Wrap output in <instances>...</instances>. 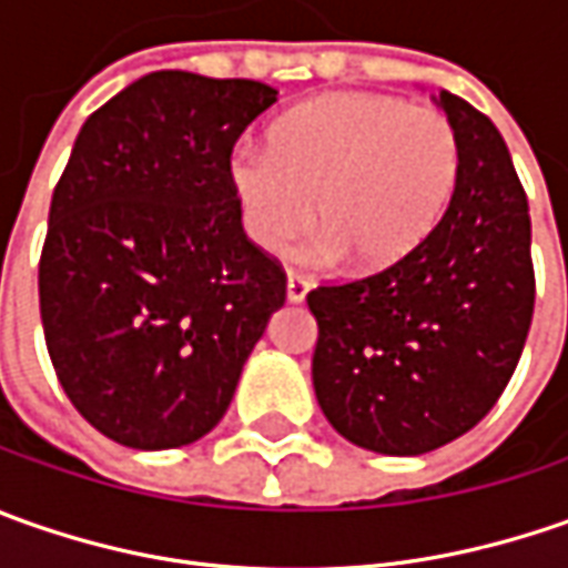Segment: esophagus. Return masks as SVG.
<instances>
[{"mask_svg": "<svg viewBox=\"0 0 568 568\" xmlns=\"http://www.w3.org/2000/svg\"><path fill=\"white\" fill-rule=\"evenodd\" d=\"M310 287H313V281H310L306 274H300V272L287 274V300H291V303H300V300H306Z\"/></svg>", "mask_w": 568, "mask_h": 568, "instance_id": "esophagus-1", "label": "esophagus"}]
</instances>
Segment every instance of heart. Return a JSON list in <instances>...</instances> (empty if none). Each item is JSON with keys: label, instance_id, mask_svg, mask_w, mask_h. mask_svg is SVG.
I'll list each match as a JSON object with an SVG mask.
<instances>
[{"label": "heart", "instance_id": "heart-1", "mask_svg": "<svg viewBox=\"0 0 568 568\" xmlns=\"http://www.w3.org/2000/svg\"><path fill=\"white\" fill-rule=\"evenodd\" d=\"M227 176L258 246L281 250L316 214L313 258L351 255L361 268H385L443 224L462 142L436 106L341 91L281 116L268 148H236Z\"/></svg>", "mask_w": 568, "mask_h": 568}]
</instances>
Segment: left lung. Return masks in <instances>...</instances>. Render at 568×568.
Instances as JSON below:
<instances>
[{
	"instance_id": "left-lung-1",
	"label": "left lung",
	"mask_w": 568,
	"mask_h": 568,
	"mask_svg": "<svg viewBox=\"0 0 568 568\" xmlns=\"http://www.w3.org/2000/svg\"><path fill=\"white\" fill-rule=\"evenodd\" d=\"M462 142L443 224L402 262L318 284L313 385L354 446L424 455L465 436L513 379L535 316L528 195L490 116L439 91Z\"/></svg>"
}]
</instances>
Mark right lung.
<instances>
[{"label":"right lung","instance_id":"obj_1","mask_svg":"<svg viewBox=\"0 0 568 568\" xmlns=\"http://www.w3.org/2000/svg\"><path fill=\"white\" fill-rule=\"evenodd\" d=\"M277 100L250 78L151 72L94 110L50 202L40 318L55 379L129 448L214 429L287 274L243 230L227 166Z\"/></svg>","mask_w":568,"mask_h":568}]
</instances>
